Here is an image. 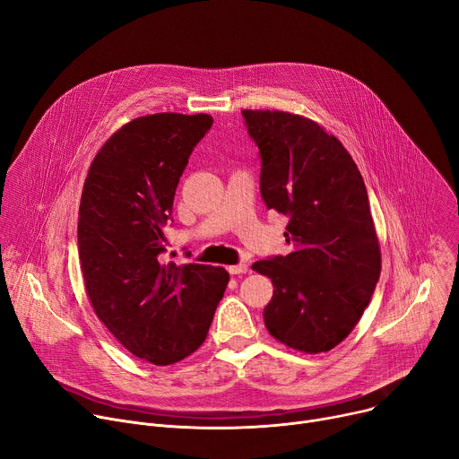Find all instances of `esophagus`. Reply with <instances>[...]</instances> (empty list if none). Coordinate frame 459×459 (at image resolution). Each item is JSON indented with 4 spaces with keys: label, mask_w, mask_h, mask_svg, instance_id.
I'll list each match as a JSON object with an SVG mask.
<instances>
[{
    "label": "esophagus",
    "mask_w": 459,
    "mask_h": 459,
    "mask_svg": "<svg viewBox=\"0 0 459 459\" xmlns=\"http://www.w3.org/2000/svg\"><path fill=\"white\" fill-rule=\"evenodd\" d=\"M249 271V265L247 264H238V265H229V273L230 274H243Z\"/></svg>",
    "instance_id": "obj_1"
}]
</instances>
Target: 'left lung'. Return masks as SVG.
<instances>
[{
  "label": "left lung",
  "instance_id": "8db88e82",
  "mask_svg": "<svg viewBox=\"0 0 459 459\" xmlns=\"http://www.w3.org/2000/svg\"><path fill=\"white\" fill-rule=\"evenodd\" d=\"M262 157L267 208L290 216L293 251L253 264L271 279L264 308L282 345L328 352L358 325L382 269L368 190L349 151L317 121L282 110H241Z\"/></svg>",
  "mask_w": 459,
  "mask_h": 459
}]
</instances>
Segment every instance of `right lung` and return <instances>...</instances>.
Wrapping results in <instances>:
<instances>
[{
  "label": "right lung",
  "instance_id": "add662e5",
  "mask_svg": "<svg viewBox=\"0 0 459 459\" xmlns=\"http://www.w3.org/2000/svg\"><path fill=\"white\" fill-rule=\"evenodd\" d=\"M208 114L159 112L119 127L90 164L79 262L100 321L131 354L171 365L195 352L229 284L225 267L162 264L175 190Z\"/></svg>",
  "mask_w": 459,
  "mask_h": 459
}]
</instances>
